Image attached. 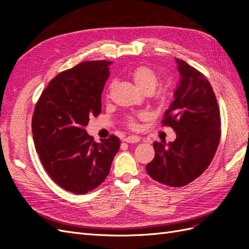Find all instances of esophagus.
Listing matches in <instances>:
<instances>
[{
    "instance_id": "esophagus-1",
    "label": "esophagus",
    "mask_w": 249,
    "mask_h": 249,
    "mask_svg": "<svg viewBox=\"0 0 249 249\" xmlns=\"http://www.w3.org/2000/svg\"><path fill=\"white\" fill-rule=\"evenodd\" d=\"M124 142H127V143H137L140 141V137L138 136H127L124 139Z\"/></svg>"
}]
</instances>
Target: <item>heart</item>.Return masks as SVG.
<instances>
[{
  "instance_id": "obj_1",
  "label": "heart",
  "mask_w": 249,
  "mask_h": 249,
  "mask_svg": "<svg viewBox=\"0 0 249 249\" xmlns=\"http://www.w3.org/2000/svg\"><path fill=\"white\" fill-rule=\"evenodd\" d=\"M132 78L135 84L137 85L138 88H140L142 91H144L146 93H149L154 91L156 89L158 83H159V74L157 73L156 71H154L152 67H149L147 65H139L136 66L132 71ZM113 86H114V83L109 86L108 92L112 90ZM168 91L166 89H161L160 91H158L156 94V102L158 104H164L168 100ZM143 119L145 118L144 113H140L137 116H127L124 120L125 124L131 127V129H136L137 127V119Z\"/></svg>"
}]
</instances>
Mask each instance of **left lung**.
Instances as JSON below:
<instances>
[{
	"instance_id": "1",
	"label": "left lung",
	"mask_w": 249,
	"mask_h": 249,
	"mask_svg": "<svg viewBox=\"0 0 249 249\" xmlns=\"http://www.w3.org/2000/svg\"><path fill=\"white\" fill-rule=\"evenodd\" d=\"M180 74L175 100L165 112L162 125L177 138L166 145L154 142L155 158L146 165L148 176L170 187L191 183L212 162L221 135V118L210 82L193 66L177 59Z\"/></svg>"
}]
</instances>
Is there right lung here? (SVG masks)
<instances>
[{
	"instance_id": "obj_1",
	"label": "right lung",
	"mask_w": 249,
	"mask_h": 249,
	"mask_svg": "<svg viewBox=\"0 0 249 249\" xmlns=\"http://www.w3.org/2000/svg\"><path fill=\"white\" fill-rule=\"evenodd\" d=\"M111 62L85 61L52 79L36 103L32 133L44 169L64 190L85 194L110 172L120 140L115 135L101 143L84 127L102 112V92Z\"/></svg>"
}]
</instances>
